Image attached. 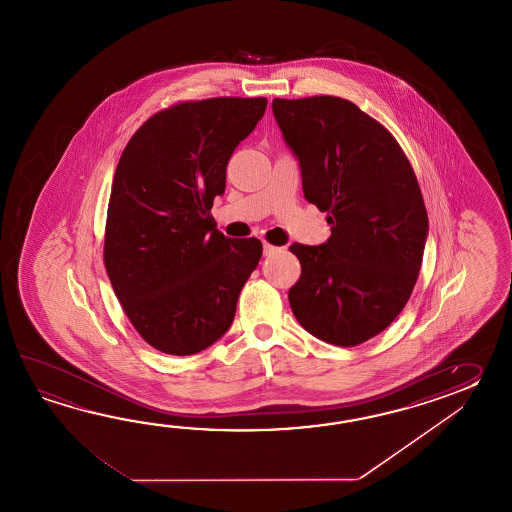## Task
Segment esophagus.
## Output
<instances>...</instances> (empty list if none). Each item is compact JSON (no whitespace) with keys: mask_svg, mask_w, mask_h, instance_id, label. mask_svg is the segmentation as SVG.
I'll list each match as a JSON object with an SVG mask.
<instances>
[{"mask_svg":"<svg viewBox=\"0 0 512 512\" xmlns=\"http://www.w3.org/2000/svg\"><path fill=\"white\" fill-rule=\"evenodd\" d=\"M280 249L278 247H274V245H269V243H263V254L265 256H271L274 252H278Z\"/></svg>","mask_w":512,"mask_h":512,"instance_id":"obj_1","label":"esophagus"}]
</instances>
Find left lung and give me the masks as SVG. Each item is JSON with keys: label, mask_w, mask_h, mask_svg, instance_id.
Segmentation results:
<instances>
[{"label": "left lung", "mask_w": 512, "mask_h": 512, "mask_svg": "<svg viewBox=\"0 0 512 512\" xmlns=\"http://www.w3.org/2000/svg\"><path fill=\"white\" fill-rule=\"evenodd\" d=\"M304 196L327 212L331 238L289 249L302 265L289 291L296 320L349 348L403 311L421 269L428 216L412 166L392 133L338 97L274 98Z\"/></svg>", "instance_id": "obj_1"}]
</instances>
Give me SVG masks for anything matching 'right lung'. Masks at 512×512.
Wrapping results in <instances>:
<instances>
[{
    "mask_svg": "<svg viewBox=\"0 0 512 512\" xmlns=\"http://www.w3.org/2000/svg\"><path fill=\"white\" fill-rule=\"evenodd\" d=\"M267 98L183 102L146 120L120 155L104 265L120 304L150 346L194 355L229 331L261 241L229 240L210 216L227 164Z\"/></svg>",
    "mask_w": 512,
    "mask_h": 512,
    "instance_id": "right-lung-1",
    "label": "right lung"
}]
</instances>
